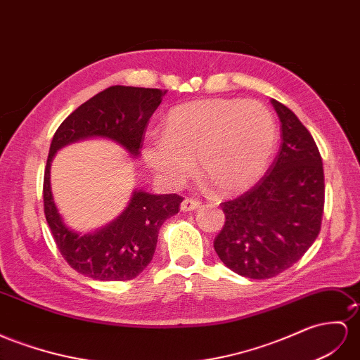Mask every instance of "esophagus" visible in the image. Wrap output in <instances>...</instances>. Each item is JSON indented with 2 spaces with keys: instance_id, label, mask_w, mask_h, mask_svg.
Returning a JSON list of instances; mask_svg holds the SVG:
<instances>
[{
  "instance_id": "obj_1",
  "label": "esophagus",
  "mask_w": 360,
  "mask_h": 360,
  "mask_svg": "<svg viewBox=\"0 0 360 360\" xmlns=\"http://www.w3.org/2000/svg\"><path fill=\"white\" fill-rule=\"evenodd\" d=\"M199 205H200L199 200L191 199V198H186V199L182 200V204H181V211H184V213H188V211H193V210L199 208Z\"/></svg>"
}]
</instances>
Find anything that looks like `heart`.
Returning a JSON list of instances; mask_svg holds the SVG:
<instances>
[{
    "instance_id": "heart-1",
    "label": "heart",
    "mask_w": 360,
    "mask_h": 360,
    "mask_svg": "<svg viewBox=\"0 0 360 360\" xmlns=\"http://www.w3.org/2000/svg\"><path fill=\"white\" fill-rule=\"evenodd\" d=\"M275 144V118L260 101L208 98L173 108L165 132H147L141 152L165 186L181 187L196 160L216 193L233 195L262 178Z\"/></svg>"
}]
</instances>
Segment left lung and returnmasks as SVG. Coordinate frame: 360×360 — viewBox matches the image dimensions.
Returning <instances> with one entry per match:
<instances>
[{
	"mask_svg": "<svg viewBox=\"0 0 360 360\" xmlns=\"http://www.w3.org/2000/svg\"><path fill=\"white\" fill-rule=\"evenodd\" d=\"M281 146L255 186L220 204L225 225L214 238L219 259L236 274L266 280L289 269L316 240L324 213V169L313 136L292 110L271 100Z\"/></svg>",
	"mask_w": 360,
	"mask_h": 360,
	"instance_id": "left-lung-1",
	"label": "left lung"
}]
</instances>
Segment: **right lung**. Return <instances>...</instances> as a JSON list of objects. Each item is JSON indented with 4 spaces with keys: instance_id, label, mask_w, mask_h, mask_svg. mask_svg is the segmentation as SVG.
<instances>
[{
    "instance_id": "right-lung-1",
    "label": "right lung",
    "mask_w": 360,
    "mask_h": 360,
    "mask_svg": "<svg viewBox=\"0 0 360 360\" xmlns=\"http://www.w3.org/2000/svg\"><path fill=\"white\" fill-rule=\"evenodd\" d=\"M162 89L109 86L71 112L54 134L44 173V213L58 250L72 269L98 281H127L152 262L158 231L179 211V195H150L135 190L126 210L96 233L72 231L54 205L50 167L60 147L85 138H108L138 156L146 127L165 96Z\"/></svg>"
}]
</instances>
